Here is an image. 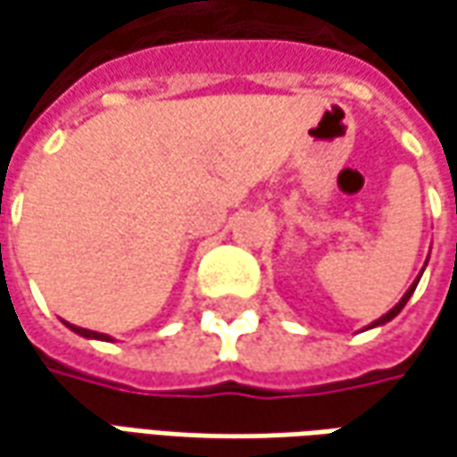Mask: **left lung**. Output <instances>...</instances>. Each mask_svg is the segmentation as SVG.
I'll list each match as a JSON object with an SVG mask.
<instances>
[{
  "mask_svg": "<svg viewBox=\"0 0 457 457\" xmlns=\"http://www.w3.org/2000/svg\"><path fill=\"white\" fill-rule=\"evenodd\" d=\"M414 287H417V282H414L412 287H410V290L404 292V297H402V300H399V303H396V305L392 307V310H389V312H386V315H384V318H378V320H377V323H374V325H381V323H386V320H392V318H395L396 312H399V310H402V307L407 305V300H410V295H412V292H414Z\"/></svg>",
  "mask_w": 457,
  "mask_h": 457,
  "instance_id": "left-lung-1",
  "label": "left lung"
}]
</instances>
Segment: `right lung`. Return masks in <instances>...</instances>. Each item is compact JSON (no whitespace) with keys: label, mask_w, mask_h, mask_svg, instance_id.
I'll return each instance as SVG.
<instances>
[{"label":"right lung","mask_w":457,"mask_h":457,"mask_svg":"<svg viewBox=\"0 0 457 457\" xmlns=\"http://www.w3.org/2000/svg\"><path fill=\"white\" fill-rule=\"evenodd\" d=\"M71 330H76L79 336H86V338H98V341H112L109 336H104V333H94V330H86V328H79V325H71L68 323Z\"/></svg>","instance_id":"obj_1"}]
</instances>
